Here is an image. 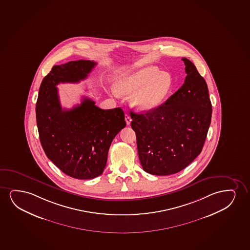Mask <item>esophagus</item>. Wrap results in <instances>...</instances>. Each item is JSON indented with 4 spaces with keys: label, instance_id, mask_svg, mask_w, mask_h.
Instances as JSON below:
<instances>
[{
    "label": "esophagus",
    "instance_id": "34e87169",
    "mask_svg": "<svg viewBox=\"0 0 250 250\" xmlns=\"http://www.w3.org/2000/svg\"><path fill=\"white\" fill-rule=\"evenodd\" d=\"M125 121H126V124L129 125H130V122H131V118H130V115H129V114H125Z\"/></svg>",
    "mask_w": 250,
    "mask_h": 250
}]
</instances>
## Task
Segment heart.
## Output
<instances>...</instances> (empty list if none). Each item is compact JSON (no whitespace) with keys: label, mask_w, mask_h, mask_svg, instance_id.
<instances>
[{"label":"heart","mask_w":250,"mask_h":250,"mask_svg":"<svg viewBox=\"0 0 250 250\" xmlns=\"http://www.w3.org/2000/svg\"><path fill=\"white\" fill-rule=\"evenodd\" d=\"M117 92L132 94L130 104L139 111H152L168 98L172 88L171 75L149 66L120 75L114 82Z\"/></svg>","instance_id":"obj_1"}]
</instances>
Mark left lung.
Segmentation results:
<instances>
[{
	"label": "left lung",
	"mask_w": 250,
	"mask_h": 250,
	"mask_svg": "<svg viewBox=\"0 0 250 250\" xmlns=\"http://www.w3.org/2000/svg\"><path fill=\"white\" fill-rule=\"evenodd\" d=\"M184 84L165 104L146 113L130 112L140 162L155 175L175 174L198 157L210 125L212 105L205 79L183 58Z\"/></svg>",
	"instance_id": "left-lung-1"
}]
</instances>
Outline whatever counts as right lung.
<instances>
[{
    "instance_id": "1",
    "label": "right lung",
    "mask_w": 250,
    "mask_h": 250,
    "mask_svg": "<svg viewBox=\"0 0 250 250\" xmlns=\"http://www.w3.org/2000/svg\"><path fill=\"white\" fill-rule=\"evenodd\" d=\"M79 60L53 66L43 79L36 103V123L45 155L73 178L92 179L104 172L111 143L126 123L120 107L104 110L83 98L71 109H62L59 83H77L96 66Z\"/></svg>"
}]
</instances>
